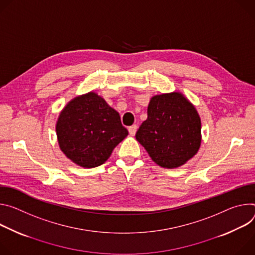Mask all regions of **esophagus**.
I'll return each mask as SVG.
<instances>
[{
    "label": "esophagus",
    "mask_w": 255,
    "mask_h": 255,
    "mask_svg": "<svg viewBox=\"0 0 255 255\" xmlns=\"http://www.w3.org/2000/svg\"><path fill=\"white\" fill-rule=\"evenodd\" d=\"M136 129H137V127H136L135 125L129 127V128H128V132H129V134H130V135H134L135 132H136Z\"/></svg>",
    "instance_id": "34e87169"
}]
</instances>
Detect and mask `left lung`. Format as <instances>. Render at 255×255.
Masks as SVG:
<instances>
[{"instance_id":"left-lung-1","label":"left lung","mask_w":255,"mask_h":255,"mask_svg":"<svg viewBox=\"0 0 255 255\" xmlns=\"http://www.w3.org/2000/svg\"><path fill=\"white\" fill-rule=\"evenodd\" d=\"M147 113L148 118L137 129L135 138L157 165L178 168L199 152L201 118L181 92L153 96Z\"/></svg>"}]
</instances>
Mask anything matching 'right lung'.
I'll return each mask as SVG.
<instances>
[{"label":"right lung","mask_w":255,"mask_h":255,"mask_svg":"<svg viewBox=\"0 0 255 255\" xmlns=\"http://www.w3.org/2000/svg\"><path fill=\"white\" fill-rule=\"evenodd\" d=\"M55 131L62 152L83 168L103 164L128 134L120 113L93 91L67 103L56 121Z\"/></svg>","instance_id":"1"}]
</instances>
